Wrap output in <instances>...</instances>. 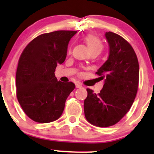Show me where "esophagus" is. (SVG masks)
<instances>
[{"mask_svg": "<svg viewBox=\"0 0 154 154\" xmlns=\"http://www.w3.org/2000/svg\"><path fill=\"white\" fill-rule=\"evenodd\" d=\"M75 86H76V88H81L82 84L80 83V82H76Z\"/></svg>", "mask_w": 154, "mask_h": 154, "instance_id": "obj_1", "label": "esophagus"}]
</instances>
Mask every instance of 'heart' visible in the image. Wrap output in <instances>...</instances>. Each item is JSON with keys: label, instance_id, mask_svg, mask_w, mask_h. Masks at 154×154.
<instances>
[{"label": "heart", "instance_id": "b5f03b06", "mask_svg": "<svg viewBox=\"0 0 154 154\" xmlns=\"http://www.w3.org/2000/svg\"><path fill=\"white\" fill-rule=\"evenodd\" d=\"M84 39L88 48H89L90 51H94V50L101 51V50L103 49V44L97 37L90 34V35H86Z\"/></svg>", "mask_w": 154, "mask_h": 154}]
</instances>
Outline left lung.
<instances>
[{"label": "left lung", "instance_id": "8db88e82", "mask_svg": "<svg viewBox=\"0 0 154 154\" xmlns=\"http://www.w3.org/2000/svg\"><path fill=\"white\" fill-rule=\"evenodd\" d=\"M109 45L107 60L96 74L104 80L99 94L87 88L84 114L91 125L110 127L119 122L130 110L137 93L139 66L132 46L112 32L105 33Z\"/></svg>", "mask_w": 154, "mask_h": 154}]
</instances>
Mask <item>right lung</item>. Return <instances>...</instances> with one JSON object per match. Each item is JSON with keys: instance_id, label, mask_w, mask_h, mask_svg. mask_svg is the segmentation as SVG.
I'll list each match as a JSON object with an SVG mask.
<instances>
[{"instance_id": "add662e5", "label": "right lung", "mask_w": 154, "mask_h": 154, "mask_svg": "<svg viewBox=\"0 0 154 154\" xmlns=\"http://www.w3.org/2000/svg\"><path fill=\"white\" fill-rule=\"evenodd\" d=\"M76 33L77 31L58 30L42 34L27 45L20 57L15 77L17 98L34 122L57 120L75 88L72 82L58 81L54 72L57 65L64 63L68 43Z\"/></svg>"}]
</instances>
